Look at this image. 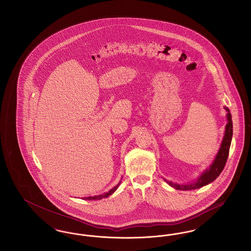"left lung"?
I'll return each instance as SVG.
<instances>
[{
	"mask_svg": "<svg viewBox=\"0 0 251 251\" xmlns=\"http://www.w3.org/2000/svg\"><path fill=\"white\" fill-rule=\"evenodd\" d=\"M227 112V124H226V128H225V133H224V137L223 140L221 142L220 149L217 152V154L215 155V160L213 161V163L209 166L207 169H205L201 173V175H200V177L196 180H193L192 182L188 183H175L172 182L170 180L164 179L167 183L171 186L174 187L177 190H194V189H198V188H201L202 186H205L211 182H213L222 172V170L224 169V167L226 165L227 162V156H228V151H229V147L231 143V138H232V120H231V115L229 112L228 108L224 107Z\"/></svg>",
	"mask_w": 251,
	"mask_h": 251,
	"instance_id": "left-lung-1",
	"label": "left lung"
}]
</instances>
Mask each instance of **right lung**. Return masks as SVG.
Masks as SVG:
<instances>
[{"label": "right lung", "instance_id": "right-lung-1", "mask_svg": "<svg viewBox=\"0 0 251 251\" xmlns=\"http://www.w3.org/2000/svg\"><path fill=\"white\" fill-rule=\"evenodd\" d=\"M120 182H121V180H120V182H119L114 188H112L111 190H109L107 193H104V194L99 195V196H94V197H86V198H83V200H85V201H98V200H101V199L107 198V197H109L110 195H112L114 192L116 191V190L119 188Z\"/></svg>", "mask_w": 251, "mask_h": 251}]
</instances>
